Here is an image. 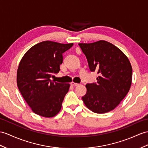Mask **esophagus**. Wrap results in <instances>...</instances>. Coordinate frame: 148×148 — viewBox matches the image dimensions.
Returning a JSON list of instances; mask_svg holds the SVG:
<instances>
[{"instance_id":"1","label":"esophagus","mask_w":148,"mask_h":148,"mask_svg":"<svg viewBox=\"0 0 148 148\" xmlns=\"http://www.w3.org/2000/svg\"><path fill=\"white\" fill-rule=\"evenodd\" d=\"M71 85L72 86H78L79 84H77V83H74V82H71Z\"/></svg>"}]
</instances>
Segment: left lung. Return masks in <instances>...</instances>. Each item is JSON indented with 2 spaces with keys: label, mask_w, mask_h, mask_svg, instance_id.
<instances>
[{
  "label": "left lung",
  "mask_w": 148,
  "mask_h": 148,
  "mask_svg": "<svg viewBox=\"0 0 148 148\" xmlns=\"http://www.w3.org/2000/svg\"><path fill=\"white\" fill-rule=\"evenodd\" d=\"M78 45L87 59L90 70L99 74L96 83L86 84L83 101L95 113L112 110L130 89L132 71L130 62L121 49L106 41Z\"/></svg>",
  "instance_id": "obj_1"
}]
</instances>
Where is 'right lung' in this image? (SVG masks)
<instances>
[{"instance_id": "obj_1", "label": "right lung", "mask_w": 148, "mask_h": 148, "mask_svg": "<svg viewBox=\"0 0 148 148\" xmlns=\"http://www.w3.org/2000/svg\"><path fill=\"white\" fill-rule=\"evenodd\" d=\"M73 43L45 41L35 45L21 59L17 73L18 88L35 114L52 117L61 110L69 84L50 80L60 71L63 53Z\"/></svg>"}]
</instances>
